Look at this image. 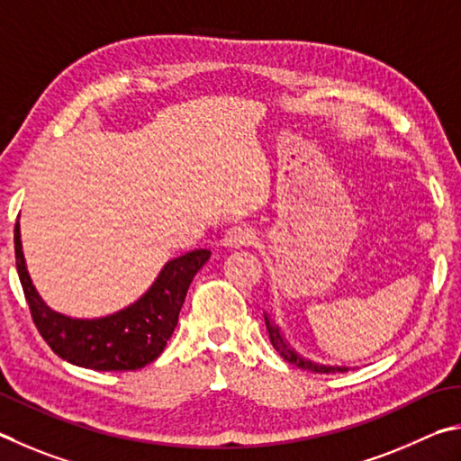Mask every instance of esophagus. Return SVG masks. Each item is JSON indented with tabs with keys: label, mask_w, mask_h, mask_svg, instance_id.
Masks as SVG:
<instances>
[{
	"label": "esophagus",
	"mask_w": 461,
	"mask_h": 461,
	"mask_svg": "<svg viewBox=\"0 0 461 461\" xmlns=\"http://www.w3.org/2000/svg\"><path fill=\"white\" fill-rule=\"evenodd\" d=\"M253 230L249 226H232V229L226 230V235L222 239V245L229 249H240L253 243Z\"/></svg>",
	"instance_id": "obj_1"
}]
</instances>
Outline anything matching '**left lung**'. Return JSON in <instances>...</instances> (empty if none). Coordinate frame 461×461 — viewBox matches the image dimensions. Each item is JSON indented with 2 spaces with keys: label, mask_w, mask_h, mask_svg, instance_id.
<instances>
[{
  "label": "left lung",
  "mask_w": 461,
  "mask_h": 461,
  "mask_svg": "<svg viewBox=\"0 0 461 461\" xmlns=\"http://www.w3.org/2000/svg\"><path fill=\"white\" fill-rule=\"evenodd\" d=\"M265 313V312H263ZM265 324H267V332H269V338H271V344L273 348H276L281 358H285L287 362H292V365H295L297 368H303V370H312V373H346L348 370V366H336V365H321V362H313L310 358L302 357L300 352H297L292 344L287 342V338L284 334V330L279 328V324H276V321L271 320L269 313H265Z\"/></svg>",
  "instance_id": "obj_1"
}]
</instances>
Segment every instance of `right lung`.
<instances>
[{"label": "right lung", "instance_id": "1", "mask_svg": "<svg viewBox=\"0 0 461 461\" xmlns=\"http://www.w3.org/2000/svg\"><path fill=\"white\" fill-rule=\"evenodd\" d=\"M14 245L20 284L38 332L62 360L91 370H137L156 360L174 334L194 276L210 259L208 249H194L167 261L148 292L123 310L101 318H72L52 310L32 284L20 222L14 229Z\"/></svg>", "mask_w": 461, "mask_h": 461}]
</instances>
